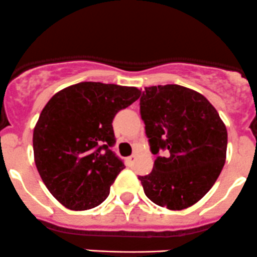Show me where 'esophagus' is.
I'll list each match as a JSON object with an SVG mask.
<instances>
[{"label":"esophagus","instance_id":"obj_1","mask_svg":"<svg viewBox=\"0 0 257 257\" xmlns=\"http://www.w3.org/2000/svg\"><path fill=\"white\" fill-rule=\"evenodd\" d=\"M136 155H131V156L130 157H127V161H128V164L130 165H134V162L136 161Z\"/></svg>","mask_w":257,"mask_h":257}]
</instances>
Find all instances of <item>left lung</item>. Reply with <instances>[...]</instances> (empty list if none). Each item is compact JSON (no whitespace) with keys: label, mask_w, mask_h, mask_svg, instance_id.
I'll list each match as a JSON object with an SVG mask.
<instances>
[{"label":"left lung","mask_w":257,"mask_h":257,"mask_svg":"<svg viewBox=\"0 0 257 257\" xmlns=\"http://www.w3.org/2000/svg\"><path fill=\"white\" fill-rule=\"evenodd\" d=\"M154 169L139 176L145 195L169 210L201 200L225 165L227 131L205 96L180 85L145 87L140 98Z\"/></svg>","instance_id":"8db88e82"}]
</instances>
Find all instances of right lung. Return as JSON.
Listing matches in <instances>:
<instances>
[{"label": "right lung", "instance_id": "obj_1", "mask_svg": "<svg viewBox=\"0 0 257 257\" xmlns=\"http://www.w3.org/2000/svg\"><path fill=\"white\" fill-rule=\"evenodd\" d=\"M141 95L136 87L80 82L58 91L43 107L34 130L37 171L52 196L75 211L107 199L125 169L111 147L112 120Z\"/></svg>", "mask_w": 257, "mask_h": 257}]
</instances>
